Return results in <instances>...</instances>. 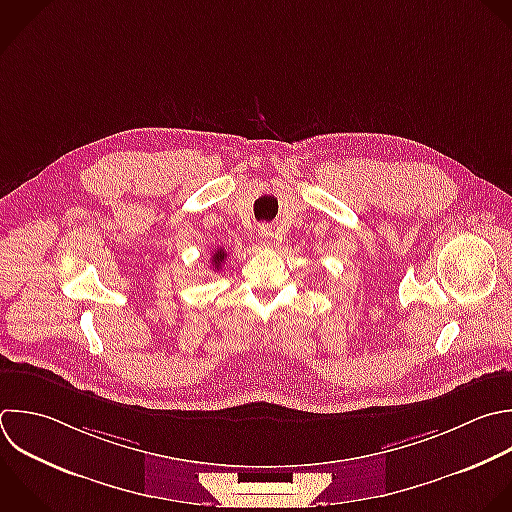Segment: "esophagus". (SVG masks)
<instances>
[{
  "mask_svg": "<svg viewBox=\"0 0 512 512\" xmlns=\"http://www.w3.org/2000/svg\"><path fill=\"white\" fill-rule=\"evenodd\" d=\"M258 236H260V242H262V246H270L272 244V232L270 230H260L258 232Z\"/></svg>",
  "mask_w": 512,
  "mask_h": 512,
  "instance_id": "obj_1",
  "label": "esophagus"
}]
</instances>
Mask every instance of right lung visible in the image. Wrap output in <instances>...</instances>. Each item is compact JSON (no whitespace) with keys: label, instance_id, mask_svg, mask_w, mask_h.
I'll return each mask as SVG.
<instances>
[{"label":"right lung","instance_id":"1","mask_svg":"<svg viewBox=\"0 0 512 512\" xmlns=\"http://www.w3.org/2000/svg\"><path fill=\"white\" fill-rule=\"evenodd\" d=\"M212 266L218 270V268H222V264H224V260H226V250L224 248H218V250H214V254H212Z\"/></svg>","mask_w":512,"mask_h":512}]
</instances>
